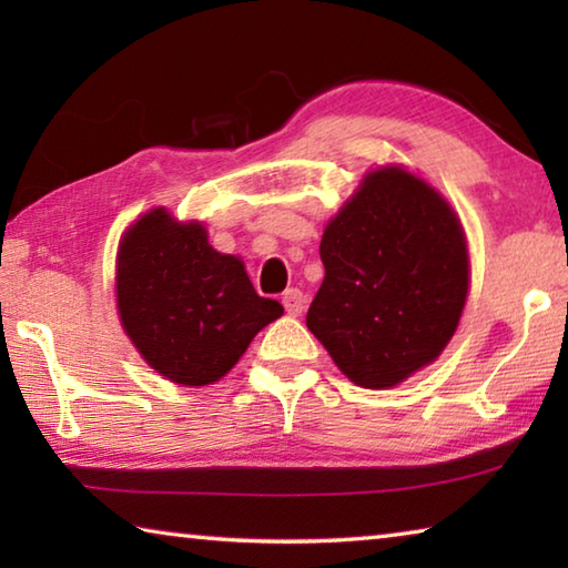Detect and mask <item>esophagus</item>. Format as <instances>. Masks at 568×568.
Instances as JSON below:
<instances>
[{
    "label": "esophagus",
    "instance_id": "obj_1",
    "mask_svg": "<svg viewBox=\"0 0 568 568\" xmlns=\"http://www.w3.org/2000/svg\"><path fill=\"white\" fill-rule=\"evenodd\" d=\"M283 305L287 315H301L305 311V295L297 287H291V291L283 293Z\"/></svg>",
    "mask_w": 568,
    "mask_h": 568
}]
</instances>
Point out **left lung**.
I'll list each match as a JSON object with an SVG mask.
<instances>
[{
    "label": "left lung",
    "instance_id": "8db88e82",
    "mask_svg": "<svg viewBox=\"0 0 568 568\" xmlns=\"http://www.w3.org/2000/svg\"><path fill=\"white\" fill-rule=\"evenodd\" d=\"M325 277L307 328L363 388H390L438 358L468 293L458 217L400 168L371 172L321 240Z\"/></svg>",
    "mask_w": 568,
    "mask_h": 568
}]
</instances>
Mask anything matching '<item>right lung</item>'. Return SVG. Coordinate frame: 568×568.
<instances>
[{
    "label": "right lung",
    "instance_id": "right-lung-1",
    "mask_svg": "<svg viewBox=\"0 0 568 568\" xmlns=\"http://www.w3.org/2000/svg\"><path fill=\"white\" fill-rule=\"evenodd\" d=\"M118 307L142 358L180 386L223 378L257 331L283 315L281 303L255 293L243 261L165 210L142 215L122 237Z\"/></svg>",
    "mask_w": 568,
    "mask_h": 568
}]
</instances>
